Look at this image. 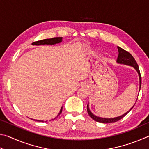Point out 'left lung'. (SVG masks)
Instances as JSON below:
<instances>
[{"instance_id": "8db88e82", "label": "left lung", "mask_w": 149, "mask_h": 149, "mask_svg": "<svg viewBox=\"0 0 149 149\" xmlns=\"http://www.w3.org/2000/svg\"><path fill=\"white\" fill-rule=\"evenodd\" d=\"M118 56L116 62L118 63V64H124V65H130V66H132L138 73L139 77V91H140L141 86V76L139 68L137 63L136 62L135 60L134 59V58L133 57L132 55L131 54L130 52H128L127 51H126V50H123V49H122V48L120 47H118ZM136 101H137V100H136ZM135 104V103L134 104V105ZM134 105H133V107L131 108L127 112H125V114H122V116H120L112 118L98 117V116H97L94 115L91 112V110L89 109V104H87V112H88V114H89V116L93 120L96 121V122L104 123H110L118 122V120L122 119V118L124 117L126 114H128V113L130 112L131 110H132L133 108V107H134Z\"/></svg>"}]
</instances>
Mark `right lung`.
I'll use <instances>...</instances> for the list:
<instances>
[{
  "instance_id": "right-lung-1",
  "label": "right lung",
  "mask_w": 149,
  "mask_h": 149,
  "mask_svg": "<svg viewBox=\"0 0 149 149\" xmlns=\"http://www.w3.org/2000/svg\"><path fill=\"white\" fill-rule=\"evenodd\" d=\"M62 41V37H54V38H51V39H43V40H41V41H36V42H33L32 45H55V44H58V43H60V42H61ZM62 107L60 108V112L58 113V114L57 115V116H56L54 118H56L58 116L61 114L62 113ZM31 120H33V119H31ZM52 120H54V119H52ZM35 121H38V122H43L44 121L43 120H33ZM46 122V121H45Z\"/></svg>"
}]
</instances>
